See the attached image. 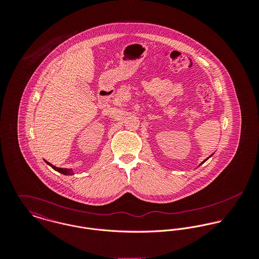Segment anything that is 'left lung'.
<instances>
[{"instance_id": "obj_1", "label": "left lung", "mask_w": 259, "mask_h": 259, "mask_svg": "<svg viewBox=\"0 0 259 259\" xmlns=\"http://www.w3.org/2000/svg\"><path fill=\"white\" fill-rule=\"evenodd\" d=\"M211 156H212V154H211V155H210V156H209V157H211ZM209 157H207V158H205V159H204V160H203V161H202V162H201V163H200V164H199V165H201V164H202V163H204V162H205V161H206V160H207V159H208V158H209ZM199 165H198V166H199Z\"/></svg>"}]
</instances>
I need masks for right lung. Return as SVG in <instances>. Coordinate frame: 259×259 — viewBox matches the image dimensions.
Segmentation results:
<instances>
[{
    "mask_svg": "<svg viewBox=\"0 0 259 259\" xmlns=\"http://www.w3.org/2000/svg\"><path fill=\"white\" fill-rule=\"evenodd\" d=\"M52 168H54L55 170H57L58 172H60V174H63V175H65V176H73L74 175V170L72 169V168H60V167H57V166H55V165H53L52 163H50L49 161H47V160H45Z\"/></svg>",
    "mask_w": 259,
    "mask_h": 259,
    "instance_id": "right-lung-1",
    "label": "right lung"
}]
</instances>
